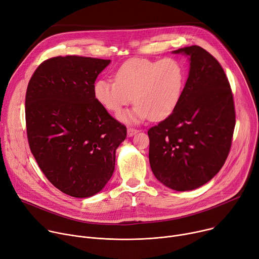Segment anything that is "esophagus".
Instances as JSON below:
<instances>
[{"instance_id":"34e87169","label":"esophagus","mask_w":259,"mask_h":259,"mask_svg":"<svg viewBox=\"0 0 259 259\" xmlns=\"http://www.w3.org/2000/svg\"><path fill=\"white\" fill-rule=\"evenodd\" d=\"M139 131L136 130V128H132V127H128L127 128V137H133L134 135H136Z\"/></svg>"}]
</instances>
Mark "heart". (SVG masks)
<instances>
[{
	"mask_svg": "<svg viewBox=\"0 0 259 259\" xmlns=\"http://www.w3.org/2000/svg\"><path fill=\"white\" fill-rule=\"evenodd\" d=\"M186 77L184 65L176 59H131L116 70L115 81L97 79L93 95L99 105L115 114L131 104L134 96V108L120 115L124 122L139 123L148 117L162 120L180 103Z\"/></svg>",
	"mask_w": 259,
	"mask_h": 259,
	"instance_id": "b5f03b06",
	"label": "heart"
}]
</instances>
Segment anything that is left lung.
<instances>
[{"mask_svg":"<svg viewBox=\"0 0 259 259\" xmlns=\"http://www.w3.org/2000/svg\"><path fill=\"white\" fill-rule=\"evenodd\" d=\"M184 54L190 71L175 110L148 131L149 163L156 180L174 191L200 188L221 170L235 125L228 78L204 49L192 46Z\"/></svg>","mask_w":259,"mask_h":259,"instance_id":"obj_1","label":"left lung"}]
</instances>
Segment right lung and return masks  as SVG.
I'll list each match as a JSON object with an SVG mask.
<instances>
[{
  "instance_id": "add662e5",
  "label": "right lung",
  "mask_w": 259,
  "mask_h": 259,
  "mask_svg": "<svg viewBox=\"0 0 259 259\" xmlns=\"http://www.w3.org/2000/svg\"><path fill=\"white\" fill-rule=\"evenodd\" d=\"M111 60L65 56L46 60L26 93L31 152L48 180L75 198L101 192L115 169L126 127L93 95L97 75Z\"/></svg>"
}]
</instances>
